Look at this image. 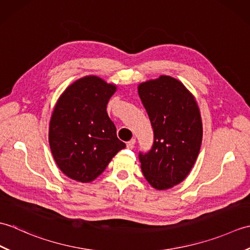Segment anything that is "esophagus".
Returning <instances> with one entry per match:
<instances>
[{
    "mask_svg": "<svg viewBox=\"0 0 250 250\" xmlns=\"http://www.w3.org/2000/svg\"><path fill=\"white\" fill-rule=\"evenodd\" d=\"M134 145H135V140L133 139V140H131V141H129L128 143H126V147L129 148V149H133L134 148Z\"/></svg>",
    "mask_w": 250,
    "mask_h": 250,
    "instance_id": "obj_1",
    "label": "esophagus"
}]
</instances>
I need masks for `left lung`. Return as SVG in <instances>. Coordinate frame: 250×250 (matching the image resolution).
<instances>
[{
	"label": "left lung",
	"mask_w": 250,
	"mask_h": 250,
	"mask_svg": "<svg viewBox=\"0 0 250 250\" xmlns=\"http://www.w3.org/2000/svg\"><path fill=\"white\" fill-rule=\"evenodd\" d=\"M153 129V145L140 152L142 172L157 190H167L188 176L199 156L203 128L199 106L178 79L161 75L137 87Z\"/></svg>",
	"instance_id": "8db88e82"
}]
</instances>
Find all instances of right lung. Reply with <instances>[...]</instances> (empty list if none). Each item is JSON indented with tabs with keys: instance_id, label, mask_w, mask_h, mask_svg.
<instances>
[{
	"instance_id": "1",
	"label": "right lung",
	"mask_w": 250,
	"mask_h": 250,
	"mask_svg": "<svg viewBox=\"0 0 250 250\" xmlns=\"http://www.w3.org/2000/svg\"><path fill=\"white\" fill-rule=\"evenodd\" d=\"M116 90V84L89 75L74 82L58 99L49 122V145L67 177L92 182L125 147L106 111Z\"/></svg>"
}]
</instances>
